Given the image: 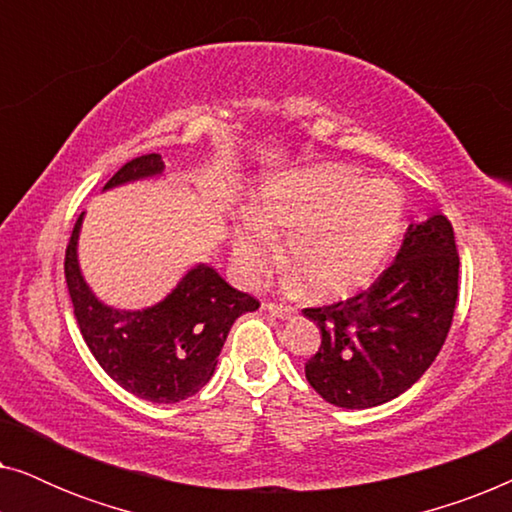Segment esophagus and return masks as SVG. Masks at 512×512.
<instances>
[{"label": "esophagus", "instance_id": "obj_1", "mask_svg": "<svg viewBox=\"0 0 512 512\" xmlns=\"http://www.w3.org/2000/svg\"><path fill=\"white\" fill-rule=\"evenodd\" d=\"M265 312H270L272 317H279V319H289L296 314V307L293 305H286V303H272V300H268V303L263 305Z\"/></svg>", "mask_w": 512, "mask_h": 512}]
</instances>
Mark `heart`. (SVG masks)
<instances>
[{
    "mask_svg": "<svg viewBox=\"0 0 512 512\" xmlns=\"http://www.w3.org/2000/svg\"><path fill=\"white\" fill-rule=\"evenodd\" d=\"M401 228L403 193L394 181L342 165L312 167L261 188L256 216L235 228L233 258L254 282L279 261L277 237H286L289 263L312 293L340 298L373 282Z\"/></svg>",
    "mask_w": 512,
    "mask_h": 512,
    "instance_id": "1",
    "label": "heart"
}]
</instances>
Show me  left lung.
<instances>
[{"instance_id": "left-lung-1", "label": "left lung", "mask_w": 512, "mask_h": 512, "mask_svg": "<svg viewBox=\"0 0 512 512\" xmlns=\"http://www.w3.org/2000/svg\"><path fill=\"white\" fill-rule=\"evenodd\" d=\"M457 296L452 223L443 214L410 223L394 263L366 291L303 310L321 331L319 352L305 363L307 382L347 410L401 396L436 361Z\"/></svg>"}]
</instances>
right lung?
<instances>
[{"instance_id": "1", "label": "right lung", "mask_w": 512, "mask_h": 512, "mask_svg": "<svg viewBox=\"0 0 512 512\" xmlns=\"http://www.w3.org/2000/svg\"><path fill=\"white\" fill-rule=\"evenodd\" d=\"M160 153L132 158L104 188L156 177ZM83 214L65 251V279L81 335L104 373L125 391L153 403H179L212 380L230 326L258 300L230 286L209 265H195L170 296L137 312L107 307L93 296L76 261Z\"/></svg>"}]
</instances>
